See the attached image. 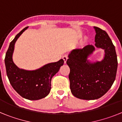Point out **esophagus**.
Segmentation results:
<instances>
[{
	"mask_svg": "<svg viewBox=\"0 0 122 122\" xmlns=\"http://www.w3.org/2000/svg\"><path fill=\"white\" fill-rule=\"evenodd\" d=\"M62 59H63V60H64V63H65L66 62V60H67V59H68V56L67 54L64 55V56L62 57Z\"/></svg>",
	"mask_w": 122,
	"mask_h": 122,
	"instance_id": "34e87169",
	"label": "esophagus"
}]
</instances>
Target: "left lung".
Returning a JSON list of instances; mask_svg holds the SVG:
<instances>
[{
	"instance_id": "left-lung-1",
	"label": "left lung",
	"mask_w": 122,
	"mask_h": 122,
	"mask_svg": "<svg viewBox=\"0 0 122 122\" xmlns=\"http://www.w3.org/2000/svg\"><path fill=\"white\" fill-rule=\"evenodd\" d=\"M96 47L104 50L101 62L90 63L87 58L95 48L87 45L72 51L66 63L70 67V87L72 94L77 98L90 100L100 98L112 86L117 74V62L115 46L106 31L94 27Z\"/></svg>"
}]
</instances>
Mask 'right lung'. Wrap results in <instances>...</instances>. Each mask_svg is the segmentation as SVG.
Segmentation results:
<instances>
[{"mask_svg": "<svg viewBox=\"0 0 122 122\" xmlns=\"http://www.w3.org/2000/svg\"><path fill=\"white\" fill-rule=\"evenodd\" d=\"M27 28L22 29L10 44L5 58L6 74L13 88L22 97L30 100H40L49 93L52 77L59 71L64 61L60 59L58 62L48 63L34 71L24 70L18 68L12 59L15 43Z\"/></svg>", "mask_w": 122, "mask_h": 122, "instance_id": "add662e5", "label": "right lung"}]
</instances>
